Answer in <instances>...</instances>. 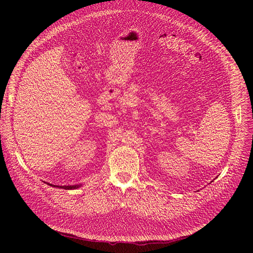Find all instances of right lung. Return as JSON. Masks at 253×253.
<instances>
[{
    "label": "right lung",
    "mask_w": 253,
    "mask_h": 253,
    "mask_svg": "<svg viewBox=\"0 0 253 253\" xmlns=\"http://www.w3.org/2000/svg\"><path fill=\"white\" fill-rule=\"evenodd\" d=\"M47 185L51 186V187H59L61 189H65V190H73V189H77L79 188L81 185H75V186H55V185H51V183H47Z\"/></svg>",
    "instance_id": "right-lung-1"
}]
</instances>
